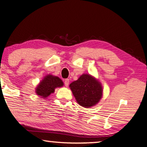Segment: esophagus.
Masks as SVG:
<instances>
[{
  "instance_id": "esophagus-1",
  "label": "esophagus",
  "mask_w": 147,
  "mask_h": 147,
  "mask_svg": "<svg viewBox=\"0 0 147 147\" xmlns=\"http://www.w3.org/2000/svg\"><path fill=\"white\" fill-rule=\"evenodd\" d=\"M69 84V79H65V84L66 86H68Z\"/></svg>"
}]
</instances>
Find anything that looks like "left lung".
<instances>
[{"mask_svg":"<svg viewBox=\"0 0 147 147\" xmlns=\"http://www.w3.org/2000/svg\"><path fill=\"white\" fill-rule=\"evenodd\" d=\"M69 87L78 104L84 108L95 106L102 97V84L90 74H82Z\"/></svg>","mask_w":147,"mask_h":147,"instance_id":"1","label":"left lung"}]
</instances>
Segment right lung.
<instances>
[{"label":"right lung","mask_w":147,"mask_h":147,"mask_svg":"<svg viewBox=\"0 0 147 147\" xmlns=\"http://www.w3.org/2000/svg\"><path fill=\"white\" fill-rule=\"evenodd\" d=\"M64 83L61 78L57 76L49 74L44 76L42 80L35 88L36 95L42 98H47L55 92L56 88L63 86Z\"/></svg>","instance_id":"obj_1"}]
</instances>
